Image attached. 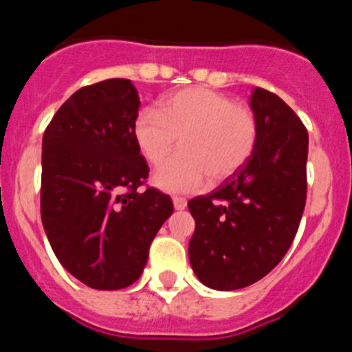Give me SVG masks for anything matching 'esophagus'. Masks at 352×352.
Returning <instances> with one entry per match:
<instances>
[{"label":"esophagus","mask_w":352,"mask_h":352,"mask_svg":"<svg viewBox=\"0 0 352 352\" xmlns=\"http://www.w3.org/2000/svg\"><path fill=\"white\" fill-rule=\"evenodd\" d=\"M173 203H174V208H176V210H185L186 208L185 197H178V195H176V197H173Z\"/></svg>","instance_id":"esophagus-1"}]
</instances>
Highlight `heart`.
<instances>
[{
	"label": "heart",
	"instance_id": "1",
	"mask_svg": "<svg viewBox=\"0 0 352 352\" xmlns=\"http://www.w3.org/2000/svg\"><path fill=\"white\" fill-rule=\"evenodd\" d=\"M133 141L151 166H160L155 185L167 192H192L206 183L223 182L252 158L259 141V123L250 107L208 88H185L141 109L133 120Z\"/></svg>",
	"mask_w": 352,
	"mask_h": 352
}]
</instances>
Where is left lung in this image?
I'll return each instance as SVG.
<instances>
[{"mask_svg":"<svg viewBox=\"0 0 352 352\" xmlns=\"http://www.w3.org/2000/svg\"><path fill=\"white\" fill-rule=\"evenodd\" d=\"M259 141L250 160L208 195L188 201L192 270L219 291L247 287L284 259L307 201L309 133L268 89L252 93Z\"/></svg>","mask_w":352,"mask_h":352,"instance_id":"8db88e82","label":"left lung"}]
</instances>
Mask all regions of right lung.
Listing matches in <instances>:
<instances>
[{
    "label": "right lung",
    "mask_w": 352,
    "mask_h": 352,
    "mask_svg": "<svg viewBox=\"0 0 352 352\" xmlns=\"http://www.w3.org/2000/svg\"><path fill=\"white\" fill-rule=\"evenodd\" d=\"M138 89L107 79L77 89L42 141L40 214L56 257L98 291L132 285L173 201L146 185L149 167L133 141Z\"/></svg>",
    "instance_id": "1"
}]
</instances>
